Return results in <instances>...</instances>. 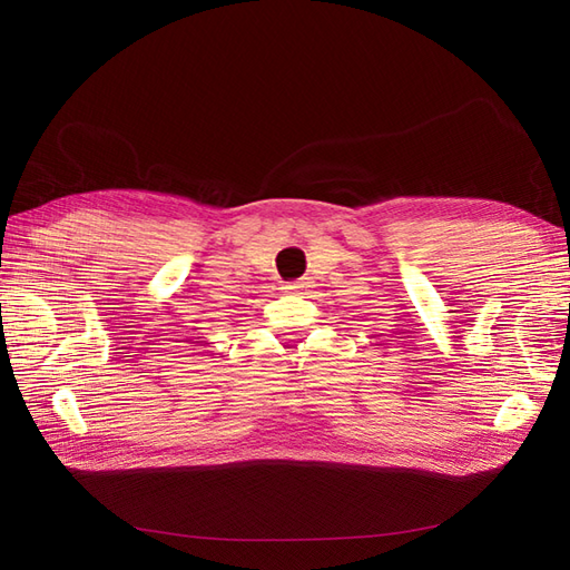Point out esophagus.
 <instances>
[{"mask_svg":"<svg viewBox=\"0 0 570 570\" xmlns=\"http://www.w3.org/2000/svg\"><path fill=\"white\" fill-rule=\"evenodd\" d=\"M304 283L302 281H297V283H287V285H283V292H285V295H302V292H304Z\"/></svg>","mask_w":570,"mask_h":570,"instance_id":"1","label":"esophagus"}]
</instances>
